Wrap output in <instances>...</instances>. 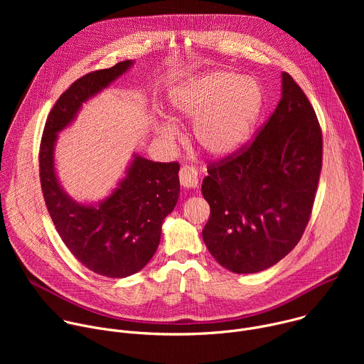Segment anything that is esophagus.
<instances>
[{
  "mask_svg": "<svg viewBox=\"0 0 364 364\" xmlns=\"http://www.w3.org/2000/svg\"><path fill=\"white\" fill-rule=\"evenodd\" d=\"M178 178H180L181 186H183V187H186V188L197 187V183H198V174H197V170H196L194 167L183 166V167L180 168Z\"/></svg>",
  "mask_w": 364,
  "mask_h": 364,
  "instance_id": "1",
  "label": "esophagus"
}]
</instances>
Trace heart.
Returning a JSON list of instances; mask_svg holds the SVG:
<instances>
[{"label":"heart","mask_w":364,"mask_h":364,"mask_svg":"<svg viewBox=\"0 0 364 364\" xmlns=\"http://www.w3.org/2000/svg\"><path fill=\"white\" fill-rule=\"evenodd\" d=\"M171 107L180 119H194L193 136L207 154L223 157L249 138L264 107V93L250 77L229 70L204 73L177 87ZM160 135L173 141L177 128L164 121Z\"/></svg>","instance_id":"heart-1"}]
</instances>
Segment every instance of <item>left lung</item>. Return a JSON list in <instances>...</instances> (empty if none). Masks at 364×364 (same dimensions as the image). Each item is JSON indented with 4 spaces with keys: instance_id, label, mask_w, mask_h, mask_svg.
Masks as SVG:
<instances>
[{
    "instance_id": "1",
    "label": "left lung",
    "mask_w": 364,
    "mask_h": 364,
    "mask_svg": "<svg viewBox=\"0 0 364 364\" xmlns=\"http://www.w3.org/2000/svg\"><path fill=\"white\" fill-rule=\"evenodd\" d=\"M323 166V132L296 82L282 73V96L256 136L207 166L201 193L210 205L203 240L236 274L279 262L313 212Z\"/></svg>"
}]
</instances>
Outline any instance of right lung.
Masks as SVG:
<instances>
[{
	"mask_svg": "<svg viewBox=\"0 0 364 364\" xmlns=\"http://www.w3.org/2000/svg\"><path fill=\"white\" fill-rule=\"evenodd\" d=\"M131 65L132 60H124L73 82L51 108L38 151L41 191L59 236L83 267L108 278L134 275L154 256L163 220L178 200L180 164L154 163L136 155L115 191L93 207L76 203L62 190L55 173L53 148L58 132L75 119L82 103Z\"/></svg>",
	"mask_w": 364,
	"mask_h": 364,
	"instance_id": "obj_1",
	"label": "right lung"
}]
</instances>
